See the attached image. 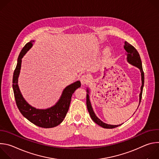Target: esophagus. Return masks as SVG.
Instances as JSON below:
<instances>
[{
	"label": "esophagus",
	"instance_id": "34e87169",
	"mask_svg": "<svg viewBox=\"0 0 159 159\" xmlns=\"http://www.w3.org/2000/svg\"><path fill=\"white\" fill-rule=\"evenodd\" d=\"M80 82H81V84L82 85H84L85 84H87L88 83V81H89V77L88 75H83L82 76H81L80 79Z\"/></svg>",
	"mask_w": 159,
	"mask_h": 159
}]
</instances>
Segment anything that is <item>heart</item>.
Listing matches in <instances>:
<instances>
[{
  "mask_svg": "<svg viewBox=\"0 0 159 159\" xmlns=\"http://www.w3.org/2000/svg\"><path fill=\"white\" fill-rule=\"evenodd\" d=\"M105 55H106V56H109V55H110V52H109V50H106L105 51Z\"/></svg>",
  "mask_w": 159,
  "mask_h": 159,
  "instance_id": "b5f03b06",
  "label": "heart"
}]
</instances>
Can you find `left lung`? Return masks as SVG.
Here are the masks:
<instances>
[{
	"mask_svg": "<svg viewBox=\"0 0 159 159\" xmlns=\"http://www.w3.org/2000/svg\"><path fill=\"white\" fill-rule=\"evenodd\" d=\"M124 48L127 52L126 54V61L129 64L137 67L138 69H140V73H141V80H142V85L140 87V93L139 94V104L141 102L142 99V92H143V88L144 85V73L143 71V68H142V60L140 57V55L137 50H136L132 45H131L129 43H128L127 41L125 42V46ZM87 91V96H86V104H87V107L88 109V111L89 112V115L90 116V118L91 119L98 125L104 128H107V129H112V128H116L121 125H109L107 123H104L95 114V112L93 109L91 103H90V97H89V94H90V89L89 87H87L86 89ZM138 106V107H139ZM138 109V108H137Z\"/></svg>",
	"mask_w": 159,
	"mask_h": 159,
	"instance_id": "obj_1",
	"label": "left lung"
}]
</instances>
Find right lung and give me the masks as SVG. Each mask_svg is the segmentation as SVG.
<instances>
[{
    "instance_id": "obj_1",
    "label": "right lung",
    "mask_w": 159,
    "mask_h": 159,
    "mask_svg": "<svg viewBox=\"0 0 159 159\" xmlns=\"http://www.w3.org/2000/svg\"><path fill=\"white\" fill-rule=\"evenodd\" d=\"M35 40L28 43L22 49L13 74L12 88L17 106L25 118L35 125L44 128H53L59 125L64 120L69 111L71 98L75 90L81 86L80 80L67 85L63 90L58 101L53 106L47 109H38L30 105L22 96L18 85L22 58L33 47Z\"/></svg>"
}]
</instances>
